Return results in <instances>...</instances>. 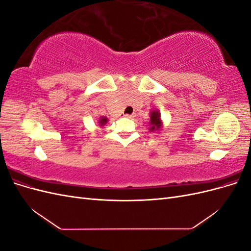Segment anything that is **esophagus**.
Masks as SVG:
<instances>
[{
  "label": "esophagus",
  "instance_id": "esophagus-1",
  "mask_svg": "<svg viewBox=\"0 0 251 251\" xmlns=\"http://www.w3.org/2000/svg\"><path fill=\"white\" fill-rule=\"evenodd\" d=\"M124 116H125V117H126V118H133V117H134L133 114H125Z\"/></svg>",
  "mask_w": 251,
  "mask_h": 251
}]
</instances>
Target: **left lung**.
Returning a JSON list of instances; mask_svg holds the SVG:
<instances>
[{
    "mask_svg": "<svg viewBox=\"0 0 251 251\" xmlns=\"http://www.w3.org/2000/svg\"><path fill=\"white\" fill-rule=\"evenodd\" d=\"M151 120H150V131L151 132H156L160 131L162 127V121L160 118V112L158 110H151Z\"/></svg>",
    "mask_w": 251,
    "mask_h": 251,
    "instance_id": "1",
    "label": "left lung"
}]
</instances>
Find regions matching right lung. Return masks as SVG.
<instances>
[{"instance_id":"add662e5","label":"right lung","mask_w":251,"mask_h":251,"mask_svg":"<svg viewBox=\"0 0 251 251\" xmlns=\"http://www.w3.org/2000/svg\"><path fill=\"white\" fill-rule=\"evenodd\" d=\"M107 121H108L107 117H101L98 123H100V126H104L105 124H107Z\"/></svg>"}]
</instances>
